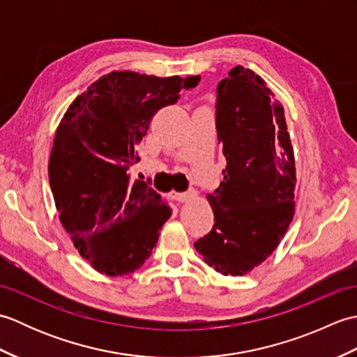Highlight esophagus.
<instances>
[{
  "label": "esophagus",
  "mask_w": 357,
  "mask_h": 357,
  "mask_svg": "<svg viewBox=\"0 0 357 357\" xmlns=\"http://www.w3.org/2000/svg\"><path fill=\"white\" fill-rule=\"evenodd\" d=\"M170 198L173 201L176 202H185V201H190V199H195L196 196H198V193H196V190H188L185 193H178V192H170Z\"/></svg>",
  "instance_id": "esophagus-1"
}]
</instances>
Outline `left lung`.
I'll return each mask as SVG.
<instances>
[{
    "mask_svg": "<svg viewBox=\"0 0 357 357\" xmlns=\"http://www.w3.org/2000/svg\"><path fill=\"white\" fill-rule=\"evenodd\" d=\"M216 130L227 165L207 195L215 225L195 242L210 267L242 276L275 252L294 215L296 167L284 107L253 70L218 84Z\"/></svg>",
    "mask_w": 357,
    "mask_h": 357,
    "instance_id": "obj_1",
    "label": "left lung"
}]
</instances>
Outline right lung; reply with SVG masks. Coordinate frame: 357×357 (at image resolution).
I'll return each instance as SVG.
<instances>
[{"instance_id": "1", "label": "right lung", "mask_w": 357, "mask_h": 357, "mask_svg": "<svg viewBox=\"0 0 357 357\" xmlns=\"http://www.w3.org/2000/svg\"><path fill=\"white\" fill-rule=\"evenodd\" d=\"M199 77L104 75L77 96L59 123L49 183L66 231L92 267L107 276L138 270L172 210L144 181H130L136 146L159 109Z\"/></svg>"}]
</instances>
